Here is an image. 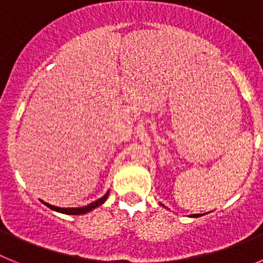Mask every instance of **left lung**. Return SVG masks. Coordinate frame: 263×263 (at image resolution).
<instances>
[{"instance_id": "1", "label": "left lung", "mask_w": 263, "mask_h": 263, "mask_svg": "<svg viewBox=\"0 0 263 263\" xmlns=\"http://www.w3.org/2000/svg\"><path fill=\"white\" fill-rule=\"evenodd\" d=\"M162 205H163V204H162ZM200 216H203V215H200V213H199V215H191V217H200Z\"/></svg>"}]
</instances>
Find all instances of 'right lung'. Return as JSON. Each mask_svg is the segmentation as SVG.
Returning a JSON list of instances; mask_svg holds the SVG:
<instances>
[{
    "label": "right lung",
    "mask_w": 263,
    "mask_h": 263,
    "mask_svg": "<svg viewBox=\"0 0 263 263\" xmlns=\"http://www.w3.org/2000/svg\"><path fill=\"white\" fill-rule=\"evenodd\" d=\"M109 196V191L106 192L105 195H104L103 197H100L99 200L93 201V203L88 204V205L85 206H81V208H60V206H55V205H51V204L48 203H45V201H42V203L45 204V205H47L50 210L52 211H57V212H60V213H64V215H84V213H88L90 212L92 210H95V208H97V206H100L101 204H104V201L108 199Z\"/></svg>",
    "instance_id": "obj_1"
}]
</instances>
